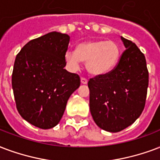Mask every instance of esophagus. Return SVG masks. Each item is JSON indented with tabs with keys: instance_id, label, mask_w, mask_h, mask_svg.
Returning a JSON list of instances; mask_svg holds the SVG:
<instances>
[{
	"instance_id": "1",
	"label": "esophagus",
	"mask_w": 160,
	"mask_h": 160,
	"mask_svg": "<svg viewBox=\"0 0 160 160\" xmlns=\"http://www.w3.org/2000/svg\"><path fill=\"white\" fill-rule=\"evenodd\" d=\"M80 81H81V83H82V84L85 85V84H87V82H88V80H87V79L85 77H81V79H80Z\"/></svg>"
}]
</instances>
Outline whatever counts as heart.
Masks as SVG:
<instances>
[{
	"instance_id": "b5f03b06",
	"label": "heart",
	"mask_w": 160,
	"mask_h": 160,
	"mask_svg": "<svg viewBox=\"0 0 160 160\" xmlns=\"http://www.w3.org/2000/svg\"><path fill=\"white\" fill-rule=\"evenodd\" d=\"M120 47L107 40H92L80 43L76 51L65 53V61L73 70L79 69L80 61L86 62V68L94 75H105L112 71L120 57Z\"/></svg>"
}]
</instances>
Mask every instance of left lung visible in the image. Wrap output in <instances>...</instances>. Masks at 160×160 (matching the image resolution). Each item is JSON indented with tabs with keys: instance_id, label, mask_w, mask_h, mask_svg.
Listing matches in <instances>:
<instances>
[{
	"instance_id": "1",
	"label": "left lung",
	"mask_w": 160,
	"mask_h": 160,
	"mask_svg": "<svg viewBox=\"0 0 160 160\" xmlns=\"http://www.w3.org/2000/svg\"><path fill=\"white\" fill-rule=\"evenodd\" d=\"M126 49L114 69L88 81L90 110L96 125L118 132L132 125L144 109L148 71L144 54L121 37Z\"/></svg>"
}]
</instances>
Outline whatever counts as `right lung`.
<instances>
[{
	"instance_id": "right-lung-1",
	"label": "right lung",
	"mask_w": 160,
	"mask_h": 160,
	"mask_svg": "<svg viewBox=\"0 0 160 160\" xmlns=\"http://www.w3.org/2000/svg\"><path fill=\"white\" fill-rule=\"evenodd\" d=\"M69 38L52 32L29 41L16 57L12 85L17 109L37 128L55 127L80 85L77 74L64 69Z\"/></svg>"
}]
</instances>
